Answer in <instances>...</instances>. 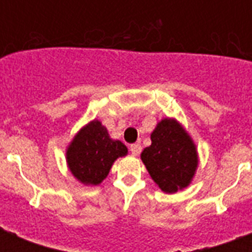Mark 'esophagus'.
I'll use <instances>...</instances> for the list:
<instances>
[{
    "label": "esophagus",
    "instance_id": "34e87169",
    "mask_svg": "<svg viewBox=\"0 0 252 252\" xmlns=\"http://www.w3.org/2000/svg\"><path fill=\"white\" fill-rule=\"evenodd\" d=\"M129 150L130 153H132V156L137 157L138 154L141 153V145H140V144H133V145H130Z\"/></svg>",
    "mask_w": 252,
    "mask_h": 252
}]
</instances>
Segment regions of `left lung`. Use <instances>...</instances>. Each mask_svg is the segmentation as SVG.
<instances>
[{
  "mask_svg": "<svg viewBox=\"0 0 252 252\" xmlns=\"http://www.w3.org/2000/svg\"><path fill=\"white\" fill-rule=\"evenodd\" d=\"M152 145L141 153V161L166 193H175L188 187L199 165L197 149L192 137L176 119L158 122L150 134Z\"/></svg>",
  "mask_w": 252,
  "mask_h": 252,
  "instance_id": "8db88e82",
  "label": "left lung"
}]
</instances>
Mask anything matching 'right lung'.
I'll use <instances>...</instances> for the list:
<instances>
[{"mask_svg": "<svg viewBox=\"0 0 252 252\" xmlns=\"http://www.w3.org/2000/svg\"><path fill=\"white\" fill-rule=\"evenodd\" d=\"M128 154L126 146L112 140L102 123L94 119L84 126L66 148L69 171L85 186H98L106 179L114 162Z\"/></svg>", "mask_w": 252, "mask_h": 252, "instance_id": "1", "label": "right lung"}]
</instances>
